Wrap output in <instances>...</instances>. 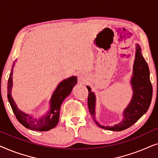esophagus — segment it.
<instances>
[{
  "mask_svg": "<svg viewBox=\"0 0 158 158\" xmlns=\"http://www.w3.org/2000/svg\"><path fill=\"white\" fill-rule=\"evenodd\" d=\"M86 79V77L83 74H81L78 77V80L80 81H84Z\"/></svg>",
  "mask_w": 158,
  "mask_h": 158,
  "instance_id": "esophagus-1",
  "label": "esophagus"
}]
</instances>
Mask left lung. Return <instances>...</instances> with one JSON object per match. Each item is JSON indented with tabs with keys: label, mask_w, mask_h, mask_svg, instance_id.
<instances>
[{
	"label": "left lung",
	"mask_w": 158,
	"mask_h": 158,
	"mask_svg": "<svg viewBox=\"0 0 158 158\" xmlns=\"http://www.w3.org/2000/svg\"><path fill=\"white\" fill-rule=\"evenodd\" d=\"M133 88V96L130 103L124 111V118L118 124L114 127L100 126L95 121V105L96 97L90 88L87 86L88 90V106L90 114L94 117L95 122L101 128L111 131L124 130L137 122L142 115H144L150 107L152 97V86L150 79V70L148 63L141 53V48L139 45L136 46V55L133 67V76L131 78Z\"/></svg>",
	"instance_id": "obj_1"
}]
</instances>
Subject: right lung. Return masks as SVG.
Segmentation results:
<instances>
[{"mask_svg": "<svg viewBox=\"0 0 158 158\" xmlns=\"http://www.w3.org/2000/svg\"><path fill=\"white\" fill-rule=\"evenodd\" d=\"M14 67V62L13 64L11 72L10 73L8 81V99L17 120L26 128L34 131H48L55 127L59 122L60 111L62 101L70 94L73 88L77 83V77H71L68 79L64 80L58 85L57 89L55 90L52 96L50 101V111L47 114V116H44L40 119H37V118H33L31 116H29L23 112L21 111L17 108L14 99L12 98V75Z\"/></svg>", "mask_w": 158, "mask_h": 158, "instance_id": "right-lung-1", "label": "right lung"}]
</instances>
